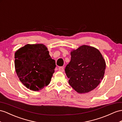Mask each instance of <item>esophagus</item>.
I'll use <instances>...</instances> for the list:
<instances>
[{"label": "esophagus", "mask_w": 122, "mask_h": 122, "mask_svg": "<svg viewBox=\"0 0 122 122\" xmlns=\"http://www.w3.org/2000/svg\"><path fill=\"white\" fill-rule=\"evenodd\" d=\"M64 71V67H59V71H61V72H63Z\"/></svg>", "instance_id": "1"}]
</instances>
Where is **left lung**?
Masks as SVG:
<instances>
[{
  "label": "left lung",
  "mask_w": 122,
  "mask_h": 122,
  "mask_svg": "<svg viewBox=\"0 0 122 122\" xmlns=\"http://www.w3.org/2000/svg\"><path fill=\"white\" fill-rule=\"evenodd\" d=\"M71 55V61L65 68L70 85L79 93L92 91L101 82L106 69L101 52L93 47L83 45Z\"/></svg>",
  "instance_id": "left-lung-1"
}]
</instances>
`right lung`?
Wrapping results in <instances>:
<instances>
[{"instance_id": "1", "label": "right lung", "mask_w": 122, "mask_h": 122, "mask_svg": "<svg viewBox=\"0 0 122 122\" xmlns=\"http://www.w3.org/2000/svg\"><path fill=\"white\" fill-rule=\"evenodd\" d=\"M55 60L43 44H27L15 53V67L20 81L37 91L48 86L55 72Z\"/></svg>"}]
</instances>
